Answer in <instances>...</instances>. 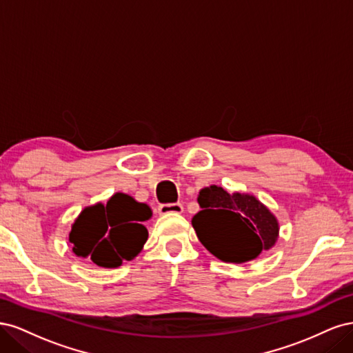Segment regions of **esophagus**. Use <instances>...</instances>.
I'll return each mask as SVG.
<instances>
[{"mask_svg": "<svg viewBox=\"0 0 353 353\" xmlns=\"http://www.w3.org/2000/svg\"><path fill=\"white\" fill-rule=\"evenodd\" d=\"M183 205L181 203H166V205H160L157 212L159 215L166 216V215H172V213H181L183 212Z\"/></svg>", "mask_w": 353, "mask_h": 353, "instance_id": "obj_1", "label": "esophagus"}]
</instances>
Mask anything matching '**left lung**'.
<instances>
[{
    "instance_id": "left-lung-1",
    "label": "left lung",
    "mask_w": 353,
    "mask_h": 353,
    "mask_svg": "<svg viewBox=\"0 0 353 353\" xmlns=\"http://www.w3.org/2000/svg\"><path fill=\"white\" fill-rule=\"evenodd\" d=\"M197 201L201 210L191 223L200 243L222 262L253 261L279 240V219L253 194L210 185L200 190Z\"/></svg>"
}]
</instances>
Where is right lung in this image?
Returning a JSON list of instances; mask_svg holds the SVG:
<instances>
[{"instance_id": "1", "label": "right lung", "mask_w": 353, "mask_h": 353, "mask_svg": "<svg viewBox=\"0 0 353 353\" xmlns=\"http://www.w3.org/2000/svg\"><path fill=\"white\" fill-rule=\"evenodd\" d=\"M152 215L150 206L125 193L87 206L72 223L73 253L101 268H117L143 250L148 239L143 222Z\"/></svg>"}]
</instances>
